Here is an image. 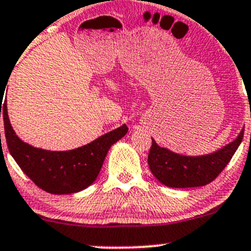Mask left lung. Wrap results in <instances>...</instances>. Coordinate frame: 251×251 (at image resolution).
I'll return each instance as SVG.
<instances>
[{
  "mask_svg": "<svg viewBox=\"0 0 251 251\" xmlns=\"http://www.w3.org/2000/svg\"><path fill=\"white\" fill-rule=\"evenodd\" d=\"M244 130L233 142L220 151L203 156H184L161 148L151 140L148 165L159 182L173 188L201 187L214 181L224 170L239 147Z\"/></svg>",
  "mask_w": 251,
  "mask_h": 251,
  "instance_id": "obj_1",
  "label": "left lung"
}]
</instances>
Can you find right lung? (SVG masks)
Returning <instances> with one entry per match:
<instances>
[{
    "label": "right lung",
    "mask_w": 251,
    "mask_h": 251,
    "mask_svg": "<svg viewBox=\"0 0 251 251\" xmlns=\"http://www.w3.org/2000/svg\"><path fill=\"white\" fill-rule=\"evenodd\" d=\"M0 108V118L3 116L4 136L11 155L37 187L52 194L76 193L92 184L111 144L123 138L128 131L127 126L123 125L74 151H44L20 141L9 123L6 103Z\"/></svg>",
    "instance_id": "right-lung-1"
}]
</instances>
